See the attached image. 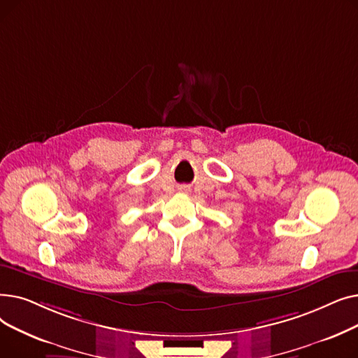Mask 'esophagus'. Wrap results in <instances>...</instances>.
Wrapping results in <instances>:
<instances>
[{"label":"esophagus","instance_id":"esophagus-1","mask_svg":"<svg viewBox=\"0 0 358 358\" xmlns=\"http://www.w3.org/2000/svg\"><path fill=\"white\" fill-rule=\"evenodd\" d=\"M182 190H184V192H187V187H182Z\"/></svg>","mask_w":358,"mask_h":358}]
</instances>
